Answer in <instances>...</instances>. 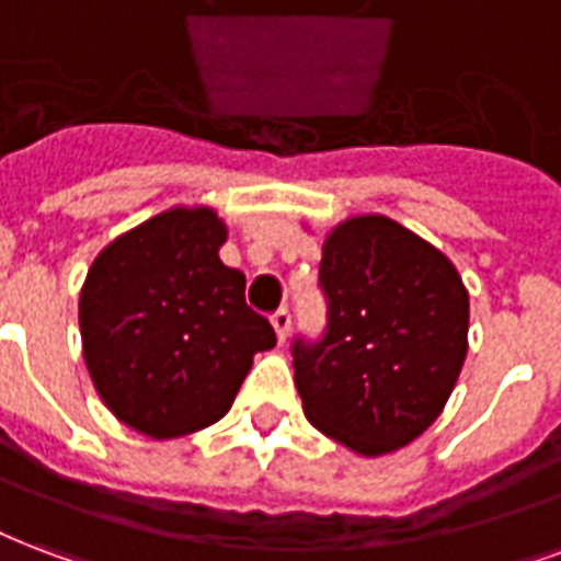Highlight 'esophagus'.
<instances>
[{"instance_id": "1", "label": "esophagus", "mask_w": 561, "mask_h": 561, "mask_svg": "<svg viewBox=\"0 0 561 561\" xmlns=\"http://www.w3.org/2000/svg\"><path fill=\"white\" fill-rule=\"evenodd\" d=\"M272 325H275L277 340L284 343L286 334H289V325H293V316H289V310H286V307H280V310H277V313L272 316Z\"/></svg>"}]
</instances>
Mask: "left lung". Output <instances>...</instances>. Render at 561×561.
Listing matches in <instances>:
<instances>
[{"instance_id":"obj_1","label":"left lung","mask_w":561,"mask_h":561,"mask_svg":"<svg viewBox=\"0 0 561 561\" xmlns=\"http://www.w3.org/2000/svg\"><path fill=\"white\" fill-rule=\"evenodd\" d=\"M319 286L325 336L293 343L305 416L357 456L396 453L440 416L465 366L461 275L393 218L355 216L325 236Z\"/></svg>"}]
</instances>
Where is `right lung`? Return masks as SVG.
<instances>
[{
  "label": "right lung",
  "mask_w": 561,
  "mask_h": 561,
  "mask_svg": "<svg viewBox=\"0 0 561 561\" xmlns=\"http://www.w3.org/2000/svg\"><path fill=\"white\" fill-rule=\"evenodd\" d=\"M227 227L174 206L108 242L79 296L82 355L105 408L153 440L192 435L233 405L256 352L277 343L221 263Z\"/></svg>",
  "instance_id": "right-lung-1"
}]
</instances>
